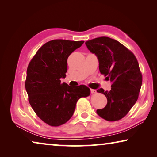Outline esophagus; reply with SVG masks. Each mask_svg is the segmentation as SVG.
Masks as SVG:
<instances>
[{"instance_id": "1", "label": "esophagus", "mask_w": 157, "mask_h": 157, "mask_svg": "<svg viewBox=\"0 0 157 157\" xmlns=\"http://www.w3.org/2000/svg\"><path fill=\"white\" fill-rule=\"evenodd\" d=\"M91 94H95V93H96V90H95V89H91Z\"/></svg>"}]
</instances>
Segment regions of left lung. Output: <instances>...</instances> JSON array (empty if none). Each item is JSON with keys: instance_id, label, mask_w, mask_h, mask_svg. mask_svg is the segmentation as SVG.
Segmentation results:
<instances>
[{"instance_id": "obj_1", "label": "left lung", "mask_w": 157, "mask_h": 157, "mask_svg": "<svg viewBox=\"0 0 157 157\" xmlns=\"http://www.w3.org/2000/svg\"><path fill=\"white\" fill-rule=\"evenodd\" d=\"M85 44L96 55L100 73L112 82L110 91L97 90L107 97V104L96 112L106 121L121 120L136 103L141 88L142 74L136 58L120 42L109 37H98Z\"/></svg>"}]
</instances>
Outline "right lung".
I'll list each match as a JSON object with an SVG mask.
<instances>
[{
	"label": "right lung",
	"mask_w": 157,
	"mask_h": 157,
	"mask_svg": "<svg viewBox=\"0 0 157 157\" xmlns=\"http://www.w3.org/2000/svg\"><path fill=\"white\" fill-rule=\"evenodd\" d=\"M84 42L50 41L38 50L28 66L25 85L29 102L39 118L50 126L66 123L78 100L91 93L85 85L69 86L60 80L66 78L69 55Z\"/></svg>",
	"instance_id": "1"
}]
</instances>
